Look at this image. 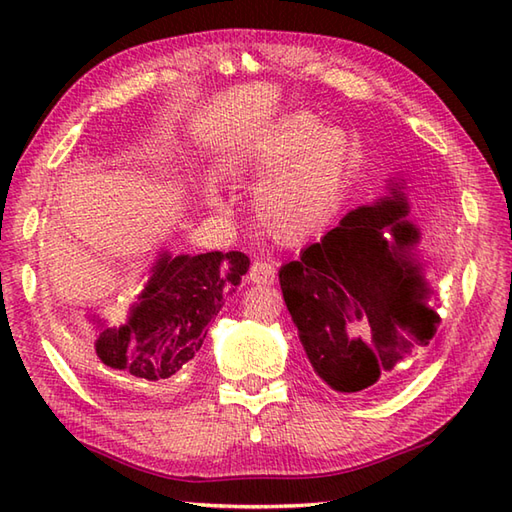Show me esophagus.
<instances>
[{
	"label": "esophagus",
	"mask_w": 512,
	"mask_h": 512,
	"mask_svg": "<svg viewBox=\"0 0 512 512\" xmlns=\"http://www.w3.org/2000/svg\"><path fill=\"white\" fill-rule=\"evenodd\" d=\"M275 264L270 262H255L250 266V273H248V281L250 284H257V286H270L275 284Z\"/></svg>",
	"instance_id": "1"
}]
</instances>
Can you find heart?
<instances>
[{"instance_id": "1", "label": "heart", "mask_w": 512, "mask_h": 512, "mask_svg": "<svg viewBox=\"0 0 512 512\" xmlns=\"http://www.w3.org/2000/svg\"><path fill=\"white\" fill-rule=\"evenodd\" d=\"M352 140L317 116L292 114L259 140L246 167L267 173L255 193V213L284 244H299L325 224L352 169ZM217 206L222 202L213 198Z\"/></svg>"}]
</instances>
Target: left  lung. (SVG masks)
I'll list each match as a JSON object with an SVG mask.
<instances>
[{
  "label": "left lung",
  "mask_w": 512,
  "mask_h": 512,
  "mask_svg": "<svg viewBox=\"0 0 512 512\" xmlns=\"http://www.w3.org/2000/svg\"><path fill=\"white\" fill-rule=\"evenodd\" d=\"M391 195L358 206L321 242L281 266L279 284L314 372L334 391L374 387L440 323L433 290L413 248L409 202L398 182Z\"/></svg>",
  "instance_id": "obj_1"
}]
</instances>
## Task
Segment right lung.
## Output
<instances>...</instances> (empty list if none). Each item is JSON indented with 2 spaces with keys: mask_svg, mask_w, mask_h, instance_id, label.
<instances>
[{
  "mask_svg": "<svg viewBox=\"0 0 512 512\" xmlns=\"http://www.w3.org/2000/svg\"><path fill=\"white\" fill-rule=\"evenodd\" d=\"M250 266L244 253H160L121 328H103L96 356L140 383H167L195 363L209 323Z\"/></svg>",
  "mask_w": 512,
  "mask_h": 512,
  "instance_id": "right-lung-1",
  "label": "right lung"
}]
</instances>
